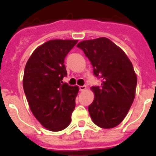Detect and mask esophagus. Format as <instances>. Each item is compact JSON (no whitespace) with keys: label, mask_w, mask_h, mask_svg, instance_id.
<instances>
[{"label":"esophagus","mask_w":156,"mask_h":156,"mask_svg":"<svg viewBox=\"0 0 156 156\" xmlns=\"http://www.w3.org/2000/svg\"><path fill=\"white\" fill-rule=\"evenodd\" d=\"M86 89V86H79V90H80V91H83V90H85Z\"/></svg>","instance_id":"1"}]
</instances>
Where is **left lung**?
I'll return each mask as SVG.
<instances>
[{"mask_svg":"<svg viewBox=\"0 0 156 156\" xmlns=\"http://www.w3.org/2000/svg\"><path fill=\"white\" fill-rule=\"evenodd\" d=\"M101 86H92L95 98L88 106L96 126L110 129L125 119L136 95L137 77L125 52L111 40L101 37L80 42Z\"/></svg>","mask_w":156,"mask_h":156,"instance_id":"obj_1","label":"left lung"}]
</instances>
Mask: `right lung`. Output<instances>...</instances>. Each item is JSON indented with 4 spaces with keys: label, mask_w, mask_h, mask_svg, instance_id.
Listing matches in <instances>:
<instances>
[{
    "label": "right lung",
    "mask_w": 156,
    "mask_h": 156,
    "mask_svg": "<svg viewBox=\"0 0 156 156\" xmlns=\"http://www.w3.org/2000/svg\"><path fill=\"white\" fill-rule=\"evenodd\" d=\"M76 40H51L35 50L27 61L23 88L30 109L46 129L66 128L76 107L79 89L63 83L67 76L65 58L76 45Z\"/></svg>",
    "instance_id": "add662e5"
}]
</instances>
